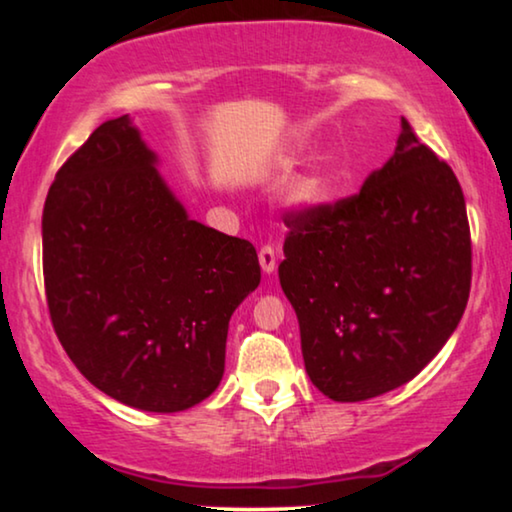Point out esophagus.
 I'll return each instance as SVG.
<instances>
[{"mask_svg":"<svg viewBox=\"0 0 512 512\" xmlns=\"http://www.w3.org/2000/svg\"><path fill=\"white\" fill-rule=\"evenodd\" d=\"M258 263H261V268H263L265 275L275 272V268H277V251H275V247H270V244H265V247H261V251H258Z\"/></svg>","mask_w":512,"mask_h":512,"instance_id":"34e87169","label":"esophagus"}]
</instances>
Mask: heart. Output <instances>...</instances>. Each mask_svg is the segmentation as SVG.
<instances>
[{
  "label": "heart",
  "instance_id": "heart-1",
  "mask_svg": "<svg viewBox=\"0 0 512 512\" xmlns=\"http://www.w3.org/2000/svg\"><path fill=\"white\" fill-rule=\"evenodd\" d=\"M321 188V179H312L310 186H307V195H317Z\"/></svg>",
  "mask_w": 512,
  "mask_h": 512
}]
</instances>
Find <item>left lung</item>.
Wrapping results in <instances>:
<instances>
[{
    "mask_svg": "<svg viewBox=\"0 0 512 512\" xmlns=\"http://www.w3.org/2000/svg\"><path fill=\"white\" fill-rule=\"evenodd\" d=\"M284 223L279 284L321 394L340 403L387 394L450 340L471 291L466 202L452 167L405 118L394 156L359 193Z\"/></svg>",
    "mask_w": 512,
    "mask_h": 512,
    "instance_id": "left-lung-1",
    "label": "left lung"
}]
</instances>
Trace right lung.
I'll return each instance as SVG.
<instances>
[{
  "label": "right lung",
  "mask_w": 512,
  "mask_h": 512,
  "mask_svg": "<svg viewBox=\"0 0 512 512\" xmlns=\"http://www.w3.org/2000/svg\"><path fill=\"white\" fill-rule=\"evenodd\" d=\"M130 116L55 174L41 219L60 345L130 408L179 412L219 387L228 321L261 284L254 244L188 219Z\"/></svg>",
  "instance_id": "right-lung-1"
}]
</instances>
